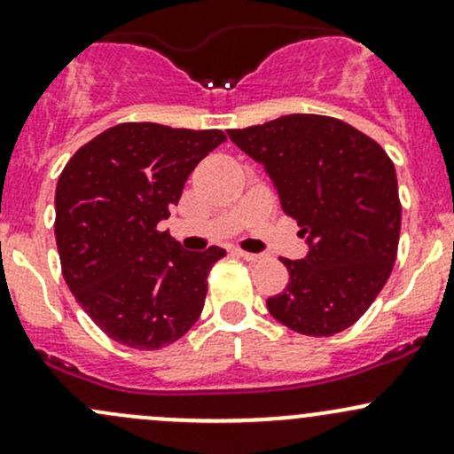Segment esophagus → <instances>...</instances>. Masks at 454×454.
<instances>
[{
    "mask_svg": "<svg viewBox=\"0 0 454 454\" xmlns=\"http://www.w3.org/2000/svg\"><path fill=\"white\" fill-rule=\"evenodd\" d=\"M236 255L242 257V260H247V262H260L262 260V255H257V253L242 251V248H236Z\"/></svg>",
    "mask_w": 454,
    "mask_h": 454,
    "instance_id": "obj_1",
    "label": "esophagus"
}]
</instances>
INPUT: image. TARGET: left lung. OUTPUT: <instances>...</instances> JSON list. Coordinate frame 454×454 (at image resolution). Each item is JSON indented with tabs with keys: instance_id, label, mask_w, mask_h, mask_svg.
<instances>
[{
	"instance_id": "8db88e82",
	"label": "left lung",
	"mask_w": 454,
	"mask_h": 454,
	"mask_svg": "<svg viewBox=\"0 0 454 454\" xmlns=\"http://www.w3.org/2000/svg\"><path fill=\"white\" fill-rule=\"evenodd\" d=\"M227 134L264 164L309 242L305 260H281L290 281L266 301L270 316L314 338L348 329L396 262L403 207L394 162L377 140L333 116L287 114Z\"/></svg>"
}]
</instances>
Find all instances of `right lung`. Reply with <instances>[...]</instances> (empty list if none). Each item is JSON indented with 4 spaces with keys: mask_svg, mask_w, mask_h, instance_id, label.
Returning <instances> with one entry per match:
<instances>
[{
    "mask_svg": "<svg viewBox=\"0 0 454 454\" xmlns=\"http://www.w3.org/2000/svg\"><path fill=\"white\" fill-rule=\"evenodd\" d=\"M225 140L221 129L121 123L62 168L53 223L62 277L114 342L162 348L201 316L207 275L225 248L184 251L158 223L179 203L194 167Z\"/></svg>",
    "mask_w": 454,
    "mask_h": 454,
    "instance_id": "1",
    "label": "right lung"
}]
</instances>
